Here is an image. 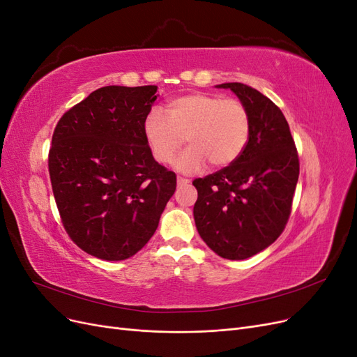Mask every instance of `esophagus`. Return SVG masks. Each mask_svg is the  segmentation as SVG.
Instances as JSON below:
<instances>
[{
  "label": "esophagus",
  "mask_w": 357,
  "mask_h": 357,
  "mask_svg": "<svg viewBox=\"0 0 357 357\" xmlns=\"http://www.w3.org/2000/svg\"><path fill=\"white\" fill-rule=\"evenodd\" d=\"M190 183V180H188V178H183V177H177V185L181 188V186H186V185H189Z\"/></svg>",
  "instance_id": "obj_1"
}]
</instances>
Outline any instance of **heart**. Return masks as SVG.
<instances>
[{
    "mask_svg": "<svg viewBox=\"0 0 357 357\" xmlns=\"http://www.w3.org/2000/svg\"><path fill=\"white\" fill-rule=\"evenodd\" d=\"M250 114L235 98L215 93H188L168 102L164 110H150L144 121V135L155 159L169 164L185 144L188 147L176 159V168L193 174L207 167H228L241 156L250 138Z\"/></svg>",
    "mask_w": 357,
    "mask_h": 357,
    "instance_id": "obj_1",
    "label": "heart"
}]
</instances>
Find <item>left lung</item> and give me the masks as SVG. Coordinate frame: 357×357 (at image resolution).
Wrapping results in <instances>:
<instances>
[{
  "label": "left lung",
  "mask_w": 357,
  "mask_h": 357,
  "mask_svg": "<svg viewBox=\"0 0 357 357\" xmlns=\"http://www.w3.org/2000/svg\"><path fill=\"white\" fill-rule=\"evenodd\" d=\"M250 114V138L234 164L193 180L197 229L214 253L231 261L252 257L284 231L299 177V158L278 107L243 83H223Z\"/></svg>",
  "instance_id": "1"
}]
</instances>
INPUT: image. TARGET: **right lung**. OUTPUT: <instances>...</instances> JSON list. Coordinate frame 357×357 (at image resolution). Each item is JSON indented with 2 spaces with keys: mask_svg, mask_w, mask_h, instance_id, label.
I'll return each mask as SVG.
<instances>
[{
  "mask_svg": "<svg viewBox=\"0 0 357 357\" xmlns=\"http://www.w3.org/2000/svg\"><path fill=\"white\" fill-rule=\"evenodd\" d=\"M158 86H105L63 114L53 131L49 174L63 228L104 261L134 256L155 234L177 178L144 135Z\"/></svg>",
  "mask_w": 357,
  "mask_h": 357,
  "instance_id": "add662e5",
  "label": "right lung"
}]
</instances>
